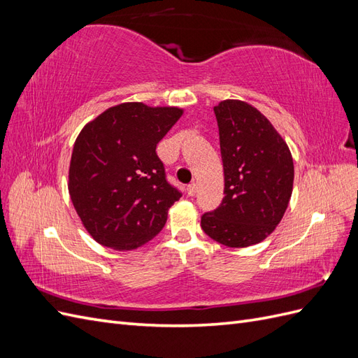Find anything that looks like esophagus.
Segmentation results:
<instances>
[{
    "instance_id": "obj_1",
    "label": "esophagus",
    "mask_w": 358,
    "mask_h": 358,
    "mask_svg": "<svg viewBox=\"0 0 358 358\" xmlns=\"http://www.w3.org/2000/svg\"><path fill=\"white\" fill-rule=\"evenodd\" d=\"M196 191H197V185H196V183H189V185H188V188H187V192H188V196H189V197H192V196H196Z\"/></svg>"
}]
</instances>
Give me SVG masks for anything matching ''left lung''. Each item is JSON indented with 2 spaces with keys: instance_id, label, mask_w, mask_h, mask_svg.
<instances>
[{
  "instance_id": "left-lung-1",
  "label": "left lung",
  "mask_w": 358,
  "mask_h": 358,
  "mask_svg": "<svg viewBox=\"0 0 358 358\" xmlns=\"http://www.w3.org/2000/svg\"><path fill=\"white\" fill-rule=\"evenodd\" d=\"M220 128L224 199L201 216L210 239L230 248L264 241L282 220L294 182L285 140L255 107L224 100L213 107Z\"/></svg>"
}]
</instances>
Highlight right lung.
<instances>
[{
    "instance_id": "right-lung-1",
    "label": "right lung",
    "mask_w": 358,
    "mask_h": 358,
    "mask_svg": "<svg viewBox=\"0 0 358 358\" xmlns=\"http://www.w3.org/2000/svg\"><path fill=\"white\" fill-rule=\"evenodd\" d=\"M182 113L179 107L122 103L83 127L73 148L69 192L95 242L131 251L166 225L182 194L167 182L155 149Z\"/></svg>"
}]
</instances>
